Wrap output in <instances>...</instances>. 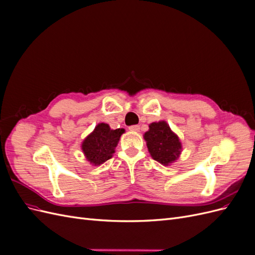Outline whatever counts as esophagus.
I'll use <instances>...</instances> for the list:
<instances>
[{
	"label": "esophagus",
	"instance_id": "34e87169",
	"mask_svg": "<svg viewBox=\"0 0 255 255\" xmlns=\"http://www.w3.org/2000/svg\"><path fill=\"white\" fill-rule=\"evenodd\" d=\"M128 129L132 130V132H138V130L140 129V127L139 126H130V127H128Z\"/></svg>",
	"mask_w": 255,
	"mask_h": 255
}]
</instances>
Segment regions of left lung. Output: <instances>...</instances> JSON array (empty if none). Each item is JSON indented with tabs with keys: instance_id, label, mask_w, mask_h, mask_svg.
I'll use <instances>...</instances> for the list:
<instances>
[{
	"instance_id": "8db88e82",
	"label": "left lung",
	"mask_w": 255,
	"mask_h": 255,
	"mask_svg": "<svg viewBox=\"0 0 255 255\" xmlns=\"http://www.w3.org/2000/svg\"><path fill=\"white\" fill-rule=\"evenodd\" d=\"M144 133L149 152L153 159L163 165H168L179 157L182 145L177 137L165 121L154 122Z\"/></svg>"
}]
</instances>
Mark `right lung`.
Returning <instances> with one entry per match:
<instances>
[{"mask_svg":"<svg viewBox=\"0 0 255 255\" xmlns=\"http://www.w3.org/2000/svg\"><path fill=\"white\" fill-rule=\"evenodd\" d=\"M123 133V128L111 129L106 123L98 125L82 144L83 152L88 161L94 165H100L109 160L113 156L115 148Z\"/></svg>","mask_w":255,"mask_h":255,"instance_id":"obj_1","label":"right lung"}]
</instances>
